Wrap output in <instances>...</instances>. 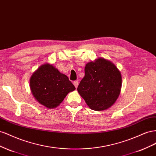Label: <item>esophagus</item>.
Returning <instances> with one entry per match:
<instances>
[{"label":"esophagus","instance_id":"esophagus-1","mask_svg":"<svg viewBox=\"0 0 156 156\" xmlns=\"http://www.w3.org/2000/svg\"><path fill=\"white\" fill-rule=\"evenodd\" d=\"M73 84H74V86H75V87L77 88L78 86V80L74 81V82H73Z\"/></svg>","mask_w":156,"mask_h":156}]
</instances>
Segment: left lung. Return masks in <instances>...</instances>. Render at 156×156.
Segmentation results:
<instances>
[{
    "label": "left lung",
    "instance_id": "obj_1",
    "mask_svg": "<svg viewBox=\"0 0 156 156\" xmlns=\"http://www.w3.org/2000/svg\"><path fill=\"white\" fill-rule=\"evenodd\" d=\"M122 76L112 62L104 58L87 63L77 90L91 110L102 111L112 106L119 95Z\"/></svg>",
    "mask_w": 156,
    "mask_h": 156
}]
</instances>
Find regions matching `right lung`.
Listing matches in <instances>:
<instances>
[{"label":"right lung","instance_id":"right-lung-1","mask_svg":"<svg viewBox=\"0 0 156 156\" xmlns=\"http://www.w3.org/2000/svg\"><path fill=\"white\" fill-rule=\"evenodd\" d=\"M30 87L35 99L48 108L58 106L76 89L65 74L49 63L41 65L31 76Z\"/></svg>","mask_w":156,"mask_h":156}]
</instances>
